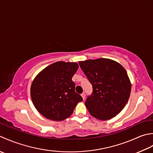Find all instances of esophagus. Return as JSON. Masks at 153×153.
I'll list each match as a JSON object with an SVG mask.
<instances>
[{"instance_id":"obj_1","label":"esophagus","mask_w":153,"mask_h":153,"mask_svg":"<svg viewBox=\"0 0 153 153\" xmlns=\"http://www.w3.org/2000/svg\"><path fill=\"white\" fill-rule=\"evenodd\" d=\"M81 96H82V99H83V100H85V97H86V94H85V92H83L82 94H81Z\"/></svg>"}]
</instances>
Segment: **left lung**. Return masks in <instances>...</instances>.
<instances>
[{"instance_id":"left-lung-1","label":"left lung","mask_w":153,"mask_h":153,"mask_svg":"<svg viewBox=\"0 0 153 153\" xmlns=\"http://www.w3.org/2000/svg\"><path fill=\"white\" fill-rule=\"evenodd\" d=\"M80 68L93 87L85 105L92 116L105 121L123 110L128 102L131 83L124 67L110 59L79 61Z\"/></svg>"}]
</instances>
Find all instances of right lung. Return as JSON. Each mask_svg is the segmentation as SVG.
<instances>
[{"mask_svg":"<svg viewBox=\"0 0 153 153\" xmlns=\"http://www.w3.org/2000/svg\"><path fill=\"white\" fill-rule=\"evenodd\" d=\"M79 65L75 62L57 61L40 71L33 80L31 98L37 111L48 120L61 121L73 114L82 101L75 92L72 78Z\"/></svg>","mask_w":153,"mask_h":153,"instance_id":"1","label":"right lung"}]
</instances>
